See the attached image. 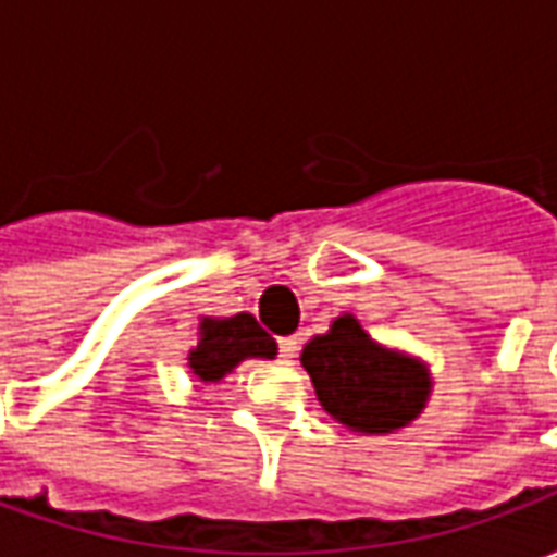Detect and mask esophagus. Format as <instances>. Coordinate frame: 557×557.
<instances>
[{"mask_svg": "<svg viewBox=\"0 0 557 557\" xmlns=\"http://www.w3.org/2000/svg\"><path fill=\"white\" fill-rule=\"evenodd\" d=\"M277 349H280V355H277L280 361H283V363H289L292 358H295V355H298V339H295V337H283V339H280V346H277Z\"/></svg>", "mask_w": 557, "mask_h": 557, "instance_id": "esophagus-1", "label": "esophagus"}]
</instances>
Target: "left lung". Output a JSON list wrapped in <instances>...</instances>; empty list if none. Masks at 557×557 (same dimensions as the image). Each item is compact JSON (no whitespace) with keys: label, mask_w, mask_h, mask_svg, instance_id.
Instances as JSON below:
<instances>
[{"label":"left lung","mask_w":557,"mask_h":557,"mask_svg":"<svg viewBox=\"0 0 557 557\" xmlns=\"http://www.w3.org/2000/svg\"><path fill=\"white\" fill-rule=\"evenodd\" d=\"M322 409L363 435L409 426L426 409L432 382L426 363L375 343L351 313L337 315L327 334L301 351Z\"/></svg>","instance_id":"left-lung-1"}]
</instances>
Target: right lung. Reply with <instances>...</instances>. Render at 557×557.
Here are the masks:
<instances>
[{
  "label": "right lung",
  "instance_id": "add662e5",
  "mask_svg": "<svg viewBox=\"0 0 557 557\" xmlns=\"http://www.w3.org/2000/svg\"><path fill=\"white\" fill-rule=\"evenodd\" d=\"M277 343L259 327L250 313L230 315V319H211L199 322V343L187 355V367L199 382H223L226 375L247 358H274Z\"/></svg>",
  "mask_w": 557,
  "mask_h": 557
}]
</instances>
